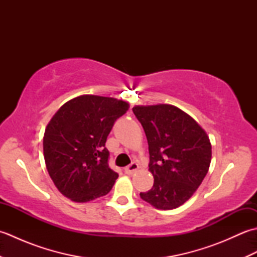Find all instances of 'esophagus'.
I'll list each match as a JSON object with an SVG mask.
<instances>
[{"label":"esophagus","mask_w":257,"mask_h":257,"mask_svg":"<svg viewBox=\"0 0 257 257\" xmlns=\"http://www.w3.org/2000/svg\"><path fill=\"white\" fill-rule=\"evenodd\" d=\"M138 169H139L138 163L134 162V163H132V165H130V166L124 168V172L127 173V174H134L136 171L138 170Z\"/></svg>","instance_id":"obj_1"}]
</instances>
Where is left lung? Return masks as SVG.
Returning <instances> with one entry per match:
<instances>
[{"label":"left lung","mask_w":257,"mask_h":257,"mask_svg":"<svg viewBox=\"0 0 257 257\" xmlns=\"http://www.w3.org/2000/svg\"><path fill=\"white\" fill-rule=\"evenodd\" d=\"M149 146V171L155 182L140 198L159 210L187 202L209 171L212 147L204 129L176 106H135Z\"/></svg>","instance_id":"1"}]
</instances>
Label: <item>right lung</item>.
I'll return each instance as SVG.
<instances>
[{"label": "right lung", "mask_w": 257, "mask_h": 257, "mask_svg": "<svg viewBox=\"0 0 257 257\" xmlns=\"http://www.w3.org/2000/svg\"><path fill=\"white\" fill-rule=\"evenodd\" d=\"M128 108V102L116 98L81 95L54 114L43 150L48 174L63 195L83 203L112 189L118 173L108 166L105 144L114 121Z\"/></svg>", "instance_id": "1"}]
</instances>
